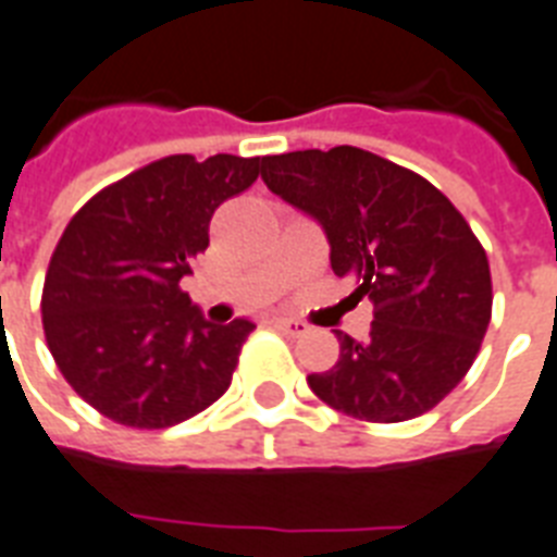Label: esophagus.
I'll return each mask as SVG.
<instances>
[{
	"mask_svg": "<svg viewBox=\"0 0 557 557\" xmlns=\"http://www.w3.org/2000/svg\"><path fill=\"white\" fill-rule=\"evenodd\" d=\"M275 327L284 333H290V336H305V333H310V324L299 322V319H284V315L275 319Z\"/></svg>",
	"mask_w": 557,
	"mask_h": 557,
	"instance_id": "1",
	"label": "esophagus"
}]
</instances>
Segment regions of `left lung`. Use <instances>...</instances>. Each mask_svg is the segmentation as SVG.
Returning <instances> with one entry per match:
<instances>
[{
	"instance_id": "left-lung-1",
	"label": "left lung",
	"mask_w": 557,
	"mask_h": 557,
	"mask_svg": "<svg viewBox=\"0 0 557 557\" xmlns=\"http://www.w3.org/2000/svg\"><path fill=\"white\" fill-rule=\"evenodd\" d=\"M261 181L322 226L336 275L371 299V336L336 331L339 359L307 385L336 411L403 422L431 411L474 362L492 319L488 258L425 177L356 146L261 158Z\"/></svg>"
}]
</instances>
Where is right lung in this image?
I'll list each match as a JSON object with an SVG mask.
<instances>
[{
    "mask_svg": "<svg viewBox=\"0 0 557 557\" xmlns=\"http://www.w3.org/2000/svg\"><path fill=\"white\" fill-rule=\"evenodd\" d=\"M261 158L172 154L97 193L48 264L42 327L53 362L91 408L132 429H169L233 382L256 324L207 322L181 290L209 247V221Z\"/></svg>",
    "mask_w": 557,
    "mask_h": 557,
    "instance_id": "add662e5",
    "label": "right lung"
}]
</instances>
